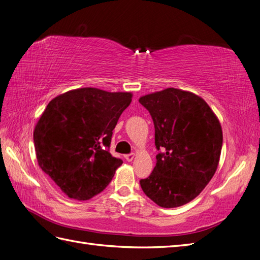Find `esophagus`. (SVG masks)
<instances>
[{
	"instance_id": "34e87169",
	"label": "esophagus",
	"mask_w": 260,
	"mask_h": 260,
	"mask_svg": "<svg viewBox=\"0 0 260 260\" xmlns=\"http://www.w3.org/2000/svg\"><path fill=\"white\" fill-rule=\"evenodd\" d=\"M124 157H125V159L127 160V161H132L133 159H134V157H135V154H126Z\"/></svg>"
}]
</instances>
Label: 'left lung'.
I'll return each mask as SVG.
<instances>
[{
  "label": "left lung",
  "mask_w": 260,
  "mask_h": 260,
  "mask_svg": "<svg viewBox=\"0 0 260 260\" xmlns=\"http://www.w3.org/2000/svg\"><path fill=\"white\" fill-rule=\"evenodd\" d=\"M149 112L158 150L156 166L141 179L145 195L164 208L191 202L218 167L222 131L212 108L188 90L165 88L138 100Z\"/></svg>",
  "instance_id": "obj_1"
}]
</instances>
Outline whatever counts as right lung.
Here are the masks:
<instances>
[{
    "label": "right lung",
    "instance_id": "obj_1",
    "mask_svg": "<svg viewBox=\"0 0 260 260\" xmlns=\"http://www.w3.org/2000/svg\"><path fill=\"white\" fill-rule=\"evenodd\" d=\"M129 92L69 90L48 103L33 138L39 166L66 196L87 201L110 184L122 159L103 146L132 102Z\"/></svg>",
    "mask_w": 260,
    "mask_h": 260
}]
</instances>
